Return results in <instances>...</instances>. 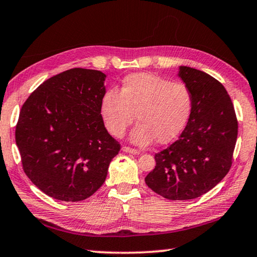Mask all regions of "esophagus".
Listing matches in <instances>:
<instances>
[{
  "mask_svg": "<svg viewBox=\"0 0 257 257\" xmlns=\"http://www.w3.org/2000/svg\"><path fill=\"white\" fill-rule=\"evenodd\" d=\"M122 152L124 153H132V154H139V152L135 149H132V147H128V146H122Z\"/></svg>",
  "mask_w": 257,
  "mask_h": 257,
  "instance_id": "obj_1",
  "label": "esophagus"
}]
</instances>
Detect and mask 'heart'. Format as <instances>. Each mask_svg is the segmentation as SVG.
Returning <instances> with one entry per match:
<instances>
[{"label":"heart","mask_w":257,"mask_h":257,"mask_svg":"<svg viewBox=\"0 0 257 257\" xmlns=\"http://www.w3.org/2000/svg\"><path fill=\"white\" fill-rule=\"evenodd\" d=\"M190 111L188 87L149 72L124 77L120 93L107 90L101 101L103 122L115 137L123 136L136 114L138 124L130 139L138 146L172 142L185 128Z\"/></svg>","instance_id":"heart-1"}]
</instances>
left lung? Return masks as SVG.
I'll list each match as a JSON object with an SVG mask.
<instances>
[{
    "label": "left lung",
    "mask_w": 257,
    "mask_h": 257,
    "mask_svg": "<svg viewBox=\"0 0 257 257\" xmlns=\"http://www.w3.org/2000/svg\"><path fill=\"white\" fill-rule=\"evenodd\" d=\"M191 95L188 122L179 138L155 154L146 185L171 201L202 196L229 172L238 135L231 98L221 82L197 69L179 67Z\"/></svg>",
    "instance_id": "obj_1"
}]
</instances>
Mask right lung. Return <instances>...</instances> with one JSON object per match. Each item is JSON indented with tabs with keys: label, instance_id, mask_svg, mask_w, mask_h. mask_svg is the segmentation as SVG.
I'll return each mask as SVG.
<instances>
[{
	"label": "right lung",
	"instance_id": "obj_1",
	"mask_svg": "<svg viewBox=\"0 0 257 257\" xmlns=\"http://www.w3.org/2000/svg\"><path fill=\"white\" fill-rule=\"evenodd\" d=\"M105 78L98 70L70 69L45 80L21 107L16 143L24 171L52 198L92 196L119 153L101 115Z\"/></svg>",
	"mask_w": 257,
	"mask_h": 257
}]
</instances>
